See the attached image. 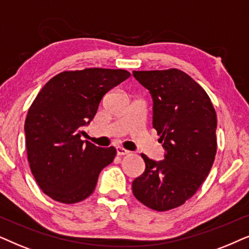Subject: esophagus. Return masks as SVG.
Wrapping results in <instances>:
<instances>
[{
    "label": "esophagus",
    "mask_w": 249,
    "mask_h": 249,
    "mask_svg": "<svg viewBox=\"0 0 249 249\" xmlns=\"http://www.w3.org/2000/svg\"><path fill=\"white\" fill-rule=\"evenodd\" d=\"M116 152H117L118 156H124V155H127L130 151H127L126 149H124L122 147H117L116 148Z\"/></svg>",
    "instance_id": "1"
}]
</instances>
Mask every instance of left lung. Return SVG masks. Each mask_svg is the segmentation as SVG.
<instances>
[{"instance_id": "8db88e82", "label": "left lung", "mask_w": 249, "mask_h": 249, "mask_svg": "<svg viewBox=\"0 0 249 249\" xmlns=\"http://www.w3.org/2000/svg\"><path fill=\"white\" fill-rule=\"evenodd\" d=\"M154 102L152 127L163 143V160L141 154L143 174L132 183L135 198L164 212L191 198L210 173L216 155V112L201 86L184 71H133Z\"/></svg>"}]
</instances>
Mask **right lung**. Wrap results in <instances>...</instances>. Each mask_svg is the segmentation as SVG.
<instances>
[{"mask_svg": "<svg viewBox=\"0 0 249 249\" xmlns=\"http://www.w3.org/2000/svg\"><path fill=\"white\" fill-rule=\"evenodd\" d=\"M131 76L124 69L86 68L50 79L33 101L25 122L29 167L46 196L64 204L93 192L102 168L114 160V147L81 140L101 99Z\"/></svg>", "mask_w": 249, "mask_h": 249, "instance_id": "obj_1", "label": "right lung"}]
</instances>
